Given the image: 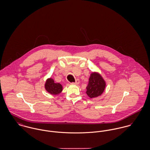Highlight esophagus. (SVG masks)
<instances>
[{"mask_svg":"<svg viewBox=\"0 0 150 150\" xmlns=\"http://www.w3.org/2000/svg\"><path fill=\"white\" fill-rule=\"evenodd\" d=\"M79 83V79H76L75 82H72V84H78Z\"/></svg>","mask_w":150,"mask_h":150,"instance_id":"obj_1","label":"esophagus"}]
</instances>
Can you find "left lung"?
<instances>
[{"mask_svg": "<svg viewBox=\"0 0 150 150\" xmlns=\"http://www.w3.org/2000/svg\"><path fill=\"white\" fill-rule=\"evenodd\" d=\"M105 87V83L101 76L98 73H92L86 87V93L91 98L98 97L103 92Z\"/></svg>", "mask_w": 150, "mask_h": 150, "instance_id": "1", "label": "left lung"}]
</instances>
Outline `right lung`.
<instances>
[{"mask_svg":"<svg viewBox=\"0 0 150 150\" xmlns=\"http://www.w3.org/2000/svg\"><path fill=\"white\" fill-rule=\"evenodd\" d=\"M45 88L47 92L52 95H58L62 91V85L60 83H55L51 78L47 79L45 84Z\"/></svg>","mask_w":150,"mask_h":150,"instance_id":"add662e5","label":"right lung"}]
</instances>
